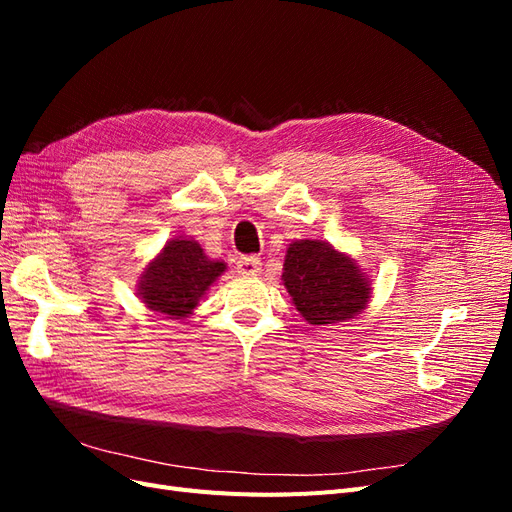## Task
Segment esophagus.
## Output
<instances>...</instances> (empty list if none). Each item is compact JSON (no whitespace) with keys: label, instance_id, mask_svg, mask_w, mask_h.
<instances>
[{"label":"esophagus","instance_id":"obj_1","mask_svg":"<svg viewBox=\"0 0 512 512\" xmlns=\"http://www.w3.org/2000/svg\"><path fill=\"white\" fill-rule=\"evenodd\" d=\"M237 271L241 275H258L262 271V262L256 256H243L237 260Z\"/></svg>","mask_w":512,"mask_h":512}]
</instances>
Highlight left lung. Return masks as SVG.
Instances as JSON below:
<instances>
[{"label": "left lung", "instance_id": "obj_1", "mask_svg": "<svg viewBox=\"0 0 512 512\" xmlns=\"http://www.w3.org/2000/svg\"><path fill=\"white\" fill-rule=\"evenodd\" d=\"M282 280L297 312L318 327L354 318L371 299V282L359 262L327 241H292Z\"/></svg>", "mask_w": 512, "mask_h": 512}]
</instances>
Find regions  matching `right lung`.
<instances>
[{
	"label": "right lung",
	"instance_id": "right-lung-1",
	"mask_svg": "<svg viewBox=\"0 0 512 512\" xmlns=\"http://www.w3.org/2000/svg\"><path fill=\"white\" fill-rule=\"evenodd\" d=\"M226 271V262L205 256L194 239H170L145 267L138 297L151 312L166 318H188L203 294Z\"/></svg>",
	"mask_w": 512,
	"mask_h": 512
}]
</instances>
